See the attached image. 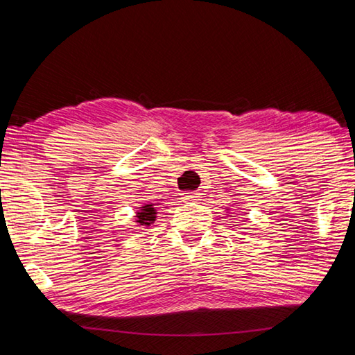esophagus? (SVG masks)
<instances>
[{"mask_svg":"<svg viewBox=\"0 0 355 355\" xmlns=\"http://www.w3.org/2000/svg\"><path fill=\"white\" fill-rule=\"evenodd\" d=\"M200 198H201V193H198V191H187V193H182L184 201H198Z\"/></svg>","mask_w":355,"mask_h":355,"instance_id":"34e87169","label":"esophagus"}]
</instances>
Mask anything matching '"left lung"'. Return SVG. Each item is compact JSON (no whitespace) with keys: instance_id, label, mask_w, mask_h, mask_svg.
Instances as JSON below:
<instances>
[{"instance_id":"obj_1","label":"left lung","mask_w":355,"mask_h":355,"mask_svg":"<svg viewBox=\"0 0 355 355\" xmlns=\"http://www.w3.org/2000/svg\"><path fill=\"white\" fill-rule=\"evenodd\" d=\"M227 210H229V209H227Z\"/></svg>"}]
</instances>
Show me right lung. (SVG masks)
<instances>
[{"label": "right lung", "mask_w": 355, "mask_h": 355, "mask_svg": "<svg viewBox=\"0 0 355 355\" xmlns=\"http://www.w3.org/2000/svg\"><path fill=\"white\" fill-rule=\"evenodd\" d=\"M155 218H157V207H155L154 202L143 204L135 212V225H139L140 227H149L155 221Z\"/></svg>", "instance_id": "obj_1"}]
</instances>
